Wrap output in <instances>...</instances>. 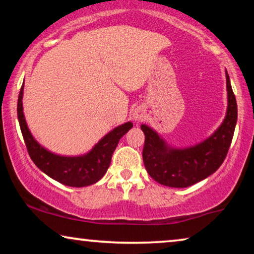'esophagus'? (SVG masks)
Returning <instances> with one entry per match:
<instances>
[{
    "mask_svg": "<svg viewBox=\"0 0 254 254\" xmlns=\"http://www.w3.org/2000/svg\"><path fill=\"white\" fill-rule=\"evenodd\" d=\"M133 119L136 121V123H140V121L144 120V110L142 107H137L135 109L133 113Z\"/></svg>",
    "mask_w": 254,
    "mask_h": 254,
    "instance_id": "esophagus-1",
    "label": "esophagus"
}]
</instances>
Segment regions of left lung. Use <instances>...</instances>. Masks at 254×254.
Returning <instances> with one entry per match:
<instances>
[{
  "instance_id": "left-lung-1",
  "label": "left lung",
  "mask_w": 254,
  "mask_h": 254,
  "mask_svg": "<svg viewBox=\"0 0 254 254\" xmlns=\"http://www.w3.org/2000/svg\"><path fill=\"white\" fill-rule=\"evenodd\" d=\"M228 110L223 123L207 140L190 148L169 147L147 125L141 129L145 135L142 157L149 176L169 187L192 186L216 171L227 157L237 123V103L227 72Z\"/></svg>"
}]
</instances>
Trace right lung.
<instances>
[{"label":"right lung","mask_w":254,"mask_h":254,"mask_svg":"<svg viewBox=\"0 0 254 254\" xmlns=\"http://www.w3.org/2000/svg\"><path fill=\"white\" fill-rule=\"evenodd\" d=\"M23 90L22 85L17 103V116L27 152L34 164L52 179L71 187H84L92 185L105 175L111 164L113 151L119 140L133 127L131 123H126L114 128L106 134L91 151L77 157L60 156L48 151L38 143L27 128L23 113Z\"/></svg>","instance_id":"1"}]
</instances>
